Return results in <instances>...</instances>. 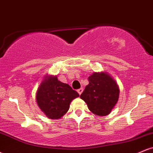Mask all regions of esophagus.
Wrapping results in <instances>:
<instances>
[{
    "label": "esophagus",
    "instance_id": "34e87169",
    "mask_svg": "<svg viewBox=\"0 0 153 153\" xmlns=\"http://www.w3.org/2000/svg\"><path fill=\"white\" fill-rule=\"evenodd\" d=\"M82 91H83V89H82V88H81L78 89V94H79V95H80V94H81Z\"/></svg>",
    "mask_w": 153,
    "mask_h": 153
}]
</instances>
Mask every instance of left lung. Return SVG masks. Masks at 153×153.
<instances>
[{
    "label": "left lung",
    "mask_w": 153,
    "mask_h": 153,
    "mask_svg": "<svg viewBox=\"0 0 153 153\" xmlns=\"http://www.w3.org/2000/svg\"><path fill=\"white\" fill-rule=\"evenodd\" d=\"M88 85L80 95L88 108L94 114H109L119 100V88L109 74L101 72L94 73L88 78Z\"/></svg>",
    "instance_id": "obj_1"
}]
</instances>
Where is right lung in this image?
Masks as SVG:
<instances>
[{
	"mask_svg": "<svg viewBox=\"0 0 153 153\" xmlns=\"http://www.w3.org/2000/svg\"><path fill=\"white\" fill-rule=\"evenodd\" d=\"M78 96L77 91L59 81L57 76L46 75L38 88L36 99L47 117L58 119L68 112L71 101Z\"/></svg>",
	"mask_w": 153,
	"mask_h": 153,
	"instance_id": "obj_1",
	"label": "right lung"
}]
</instances>
